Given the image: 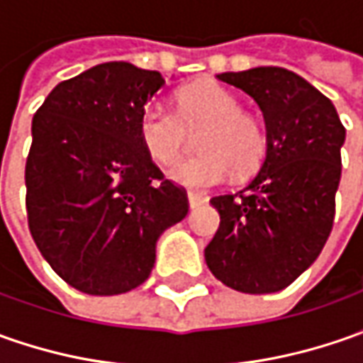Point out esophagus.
Segmentation results:
<instances>
[{
	"instance_id": "34e87169",
	"label": "esophagus",
	"mask_w": 363,
	"mask_h": 363,
	"mask_svg": "<svg viewBox=\"0 0 363 363\" xmlns=\"http://www.w3.org/2000/svg\"><path fill=\"white\" fill-rule=\"evenodd\" d=\"M188 202H189V208L194 210V208H198V206H202V203L208 202V198H206V196H202V194L189 191V194H188Z\"/></svg>"
}]
</instances>
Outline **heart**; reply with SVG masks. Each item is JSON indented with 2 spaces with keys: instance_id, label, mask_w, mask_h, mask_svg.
I'll return each instance as SVG.
<instances>
[{
  "instance_id": "obj_1",
  "label": "heart",
  "mask_w": 363,
  "mask_h": 363,
  "mask_svg": "<svg viewBox=\"0 0 363 363\" xmlns=\"http://www.w3.org/2000/svg\"><path fill=\"white\" fill-rule=\"evenodd\" d=\"M203 131L198 149L203 155L184 161L169 172L175 184L208 189L224 184L232 172L248 174L264 155V133L258 121L240 111L238 99L216 82H200L177 96V113L147 106L139 119V137L149 157L174 165L188 145V131Z\"/></svg>"
}]
</instances>
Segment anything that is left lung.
<instances>
[{
  "mask_svg": "<svg viewBox=\"0 0 363 363\" xmlns=\"http://www.w3.org/2000/svg\"><path fill=\"white\" fill-rule=\"evenodd\" d=\"M218 80L255 99L267 155L236 194L214 196L220 228L206 264L226 286L264 295L289 286L319 257L335 216L345 129L325 94L279 66L222 72Z\"/></svg>",
  "mask_w": 363,
  "mask_h": 363,
  "instance_id": "obj_1",
  "label": "left lung"
}]
</instances>
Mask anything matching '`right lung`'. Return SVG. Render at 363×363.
I'll return each instance as SVG.
<instances>
[{
	"label": "right lung",
	"instance_id": "obj_1",
	"mask_svg": "<svg viewBox=\"0 0 363 363\" xmlns=\"http://www.w3.org/2000/svg\"><path fill=\"white\" fill-rule=\"evenodd\" d=\"M165 78L105 62L64 80L32 121L26 208L35 246L86 295L145 283L163 232L188 214L186 189L165 179L139 137Z\"/></svg>",
	"mask_w": 363,
	"mask_h": 363
}]
</instances>
